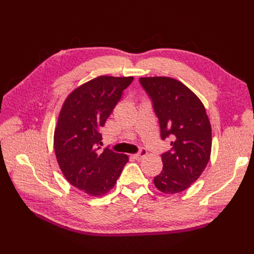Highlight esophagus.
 Instances as JSON below:
<instances>
[{"label": "esophagus", "mask_w": 254, "mask_h": 254, "mask_svg": "<svg viewBox=\"0 0 254 254\" xmlns=\"http://www.w3.org/2000/svg\"><path fill=\"white\" fill-rule=\"evenodd\" d=\"M146 155H147V151H146V149H141L139 152L135 153V155H133L132 157H133L135 160L140 161V160H142Z\"/></svg>", "instance_id": "obj_1"}]
</instances>
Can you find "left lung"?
<instances>
[{"mask_svg": "<svg viewBox=\"0 0 254 254\" xmlns=\"http://www.w3.org/2000/svg\"><path fill=\"white\" fill-rule=\"evenodd\" d=\"M159 119L161 139L171 137V150L161 155L163 170L153 178L156 188L176 194L194 183L209 162L212 129L200 99L181 81L156 76L141 77Z\"/></svg>", "mask_w": 254, "mask_h": 254, "instance_id": "left-lung-1", "label": "left lung"}]
</instances>
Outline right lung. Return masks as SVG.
Here are the masks:
<instances>
[{
    "instance_id": "right-lung-1",
    "label": "right lung",
    "mask_w": 254,
    "mask_h": 254,
    "mask_svg": "<svg viewBox=\"0 0 254 254\" xmlns=\"http://www.w3.org/2000/svg\"><path fill=\"white\" fill-rule=\"evenodd\" d=\"M132 80L98 76L73 90L60 110L54 132L57 162L65 179L88 195L108 193L129 160L108 148L99 151V130Z\"/></svg>"
}]
</instances>
